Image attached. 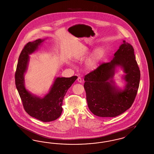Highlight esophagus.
<instances>
[{
  "label": "esophagus",
  "instance_id": "esophagus-1",
  "mask_svg": "<svg viewBox=\"0 0 154 154\" xmlns=\"http://www.w3.org/2000/svg\"><path fill=\"white\" fill-rule=\"evenodd\" d=\"M77 81L79 82H80V83H81L82 82V79H81V77H78V79H77Z\"/></svg>",
  "mask_w": 154,
  "mask_h": 154
}]
</instances>
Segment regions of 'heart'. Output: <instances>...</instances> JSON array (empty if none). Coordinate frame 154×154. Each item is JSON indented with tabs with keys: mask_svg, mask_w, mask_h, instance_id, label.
Masks as SVG:
<instances>
[{
	"mask_svg": "<svg viewBox=\"0 0 154 154\" xmlns=\"http://www.w3.org/2000/svg\"><path fill=\"white\" fill-rule=\"evenodd\" d=\"M90 52L89 48H87L80 55L79 57V59L85 58ZM106 54V50L102 47H99L93 51L87 59L85 63V68L89 71H93L96 69L100 62L102 60Z\"/></svg>",
	"mask_w": 154,
	"mask_h": 154,
	"instance_id": "obj_1",
	"label": "heart"
}]
</instances>
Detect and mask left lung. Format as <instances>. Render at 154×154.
<instances>
[{"label": "left lung", "mask_w": 154, "mask_h": 154, "mask_svg": "<svg viewBox=\"0 0 154 154\" xmlns=\"http://www.w3.org/2000/svg\"><path fill=\"white\" fill-rule=\"evenodd\" d=\"M132 45L123 40L113 59L104 63L85 75L84 87L88 107L96 116L115 117L132 106L139 87L140 72ZM118 66L125 75V88H118L113 80Z\"/></svg>", "instance_id": "obj_1"}]
</instances>
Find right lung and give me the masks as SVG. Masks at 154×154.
<instances>
[{"label":"right lung","instance_id":"obj_1","mask_svg":"<svg viewBox=\"0 0 154 154\" xmlns=\"http://www.w3.org/2000/svg\"><path fill=\"white\" fill-rule=\"evenodd\" d=\"M44 41V39L40 38L25 45L18 59L15 81L26 112L30 116L46 122L54 121L60 116L64 96L77 77H57L49 92L43 97L32 94L26 89L24 74L28 69L29 55L36 51Z\"/></svg>","mask_w":154,"mask_h":154}]
</instances>
